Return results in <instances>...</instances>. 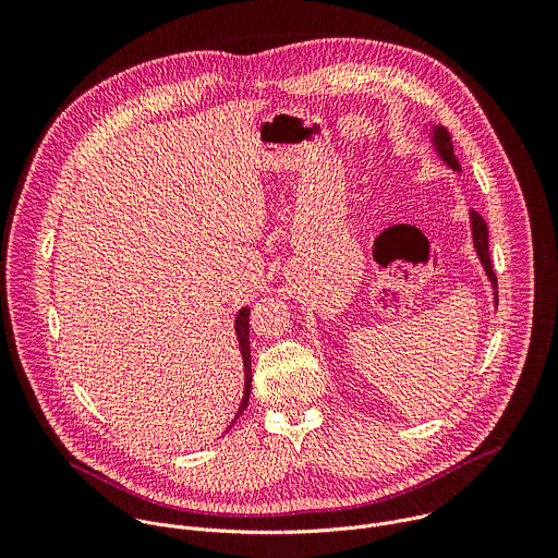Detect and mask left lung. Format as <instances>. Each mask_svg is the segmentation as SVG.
Listing matches in <instances>:
<instances>
[{
    "label": "left lung",
    "instance_id": "1",
    "mask_svg": "<svg viewBox=\"0 0 558 558\" xmlns=\"http://www.w3.org/2000/svg\"><path fill=\"white\" fill-rule=\"evenodd\" d=\"M430 143H433V149L435 154L441 158V161L454 170V172H461V166L452 154V141H450V134L444 125H433L430 130ZM470 216V229H472V245H474V252L476 256H480V263L493 284V291H495V304H497V276L493 271V263H490V254H488V227H486V220L476 214V211H468Z\"/></svg>",
    "mask_w": 558,
    "mask_h": 558
}]
</instances>
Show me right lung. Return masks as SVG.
Returning a JSON list of instances; mask_svg holds the SVG:
<instances>
[{
  "instance_id": "add662e5",
  "label": "right lung",
  "mask_w": 558,
  "mask_h": 558,
  "mask_svg": "<svg viewBox=\"0 0 558 558\" xmlns=\"http://www.w3.org/2000/svg\"><path fill=\"white\" fill-rule=\"evenodd\" d=\"M250 306H243L241 311L235 313V338H238V347H241V355H243V366H245V390H243V402L241 407H238L235 411V417L231 420V426L233 422L241 417L247 409V402H250V392H252V353H250ZM229 426V428H231ZM227 428V430H229Z\"/></svg>"
}]
</instances>
